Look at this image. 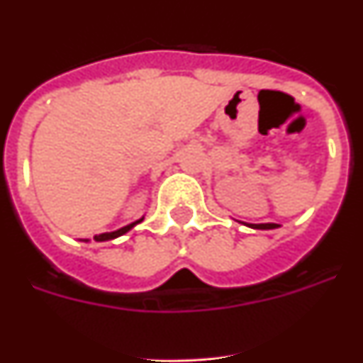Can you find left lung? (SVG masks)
<instances>
[{"label":"left lung","mask_w":363,"mask_h":363,"mask_svg":"<svg viewBox=\"0 0 363 363\" xmlns=\"http://www.w3.org/2000/svg\"><path fill=\"white\" fill-rule=\"evenodd\" d=\"M252 229H277V223H249Z\"/></svg>","instance_id":"1"}]
</instances>
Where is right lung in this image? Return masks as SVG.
<instances>
[{"mask_svg": "<svg viewBox=\"0 0 363 363\" xmlns=\"http://www.w3.org/2000/svg\"><path fill=\"white\" fill-rule=\"evenodd\" d=\"M142 220H143V218H142ZM142 220L134 221V223H130V225H127V227H121V229L114 230V233H104V234H96V236H94V240H96V242H107V240H114V238H118V236H121V234L129 233V230L133 229V227L136 225V223H140V221H142Z\"/></svg>", "mask_w": 363, "mask_h": 363, "instance_id": "obj_1", "label": "right lung"}]
</instances>
